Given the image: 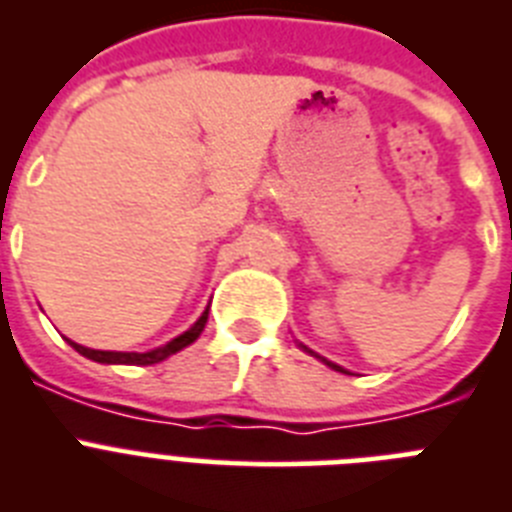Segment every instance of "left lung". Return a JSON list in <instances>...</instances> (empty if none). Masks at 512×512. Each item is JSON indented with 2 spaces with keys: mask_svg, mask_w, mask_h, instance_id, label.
I'll use <instances>...</instances> for the list:
<instances>
[{
  "mask_svg": "<svg viewBox=\"0 0 512 512\" xmlns=\"http://www.w3.org/2000/svg\"><path fill=\"white\" fill-rule=\"evenodd\" d=\"M302 348H305L307 354H312V356H315V359H320V361H323V364H328V366H330V369H336V372H343V374H348V372H346V369H343V366H338V364H333V361L323 359V356H318V354H315V351H310V348H307V346H302Z\"/></svg>",
  "mask_w": 512,
  "mask_h": 512,
  "instance_id": "left-lung-1",
  "label": "left lung"
}]
</instances>
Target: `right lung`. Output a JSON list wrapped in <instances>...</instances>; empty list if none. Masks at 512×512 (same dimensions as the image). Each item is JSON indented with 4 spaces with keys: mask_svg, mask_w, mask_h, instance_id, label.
Segmentation results:
<instances>
[{
    "mask_svg": "<svg viewBox=\"0 0 512 512\" xmlns=\"http://www.w3.org/2000/svg\"><path fill=\"white\" fill-rule=\"evenodd\" d=\"M205 323H207V310L202 312L200 320L192 325L189 330H184L182 336L171 338L166 346L161 348H153V351H146V354H135V351H97V348H87V346H79V343L74 341H66L71 343V346L79 351L81 356H87V359L92 361H99V364H130V366H148V364H158V361L169 359L171 354H176V351H182V348H187L189 343H194L197 338H200V333L205 330Z\"/></svg>",
    "mask_w": 512,
    "mask_h": 512,
    "instance_id": "right-lung-1",
    "label": "right lung"
}]
</instances>
